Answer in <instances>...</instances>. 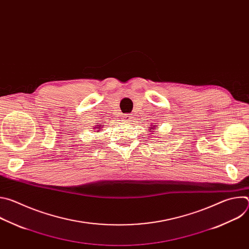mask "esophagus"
<instances>
[{"instance_id":"obj_1","label":"esophagus","mask_w":249,"mask_h":249,"mask_svg":"<svg viewBox=\"0 0 249 249\" xmlns=\"http://www.w3.org/2000/svg\"><path fill=\"white\" fill-rule=\"evenodd\" d=\"M122 118H123V120H124V121H127V122H131V121H132V119H133L134 117L132 116V114H123Z\"/></svg>"}]
</instances>
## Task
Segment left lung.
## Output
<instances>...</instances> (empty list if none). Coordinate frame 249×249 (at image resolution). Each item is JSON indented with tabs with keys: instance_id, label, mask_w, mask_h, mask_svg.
Masks as SVG:
<instances>
[{
	"instance_id": "left-lung-1",
	"label": "left lung",
	"mask_w": 249,
	"mask_h": 249,
	"mask_svg": "<svg viewBox=\"0 0 249 249\" xmlns=\"http://www.w3.org/2000/svg\"><path fill=\"white\" fill-rule=\"evenodd\" d=\"M155 127H157V126H155V125L151 126V127H150L151 129H150V131H149V132H152V134H153V130H155Z\"/></svg>"
}]
</instances>
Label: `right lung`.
Masks as SVG:
<instances>
[{
    "label": "right lung",
    "mask_w": 249,
    "mask_h": 249,
    "mask_svg": "<svg viewBox=\"0 0 249 249\" xmlns=\"http://www.w3.org/2000/svg\"><path fill=\"white\" fill-rule=\"evenodd\" d=\"M97 124H98V123H97ZM101 127H102V125L99 124V125H95V128L93 127V129H98L97 131H100V130H101Z\"/></svg>",
    "instance_id": "1"
}]
</instances>
